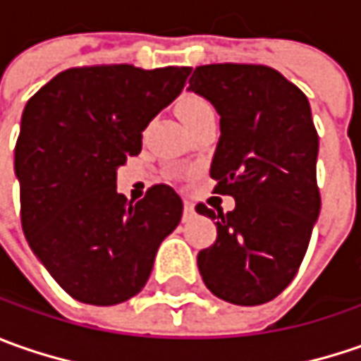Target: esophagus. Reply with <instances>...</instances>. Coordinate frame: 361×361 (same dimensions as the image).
<instances>
[{
	"instance_id": "obj_1",
	"label": "esophagus",
	"mask_w": 361,
	"mask_h": 361,
	"mask_svg": "<svg viewBox=\"0 0 361 361\" xmlns=\"http://www.w3.org/2000/svg\"><path fill=\"white\" fill-rule=\"evenodd\" d=\"M195 215V207H192V202L185 201V216H192Z\"/></svg>"
}]
</instances>
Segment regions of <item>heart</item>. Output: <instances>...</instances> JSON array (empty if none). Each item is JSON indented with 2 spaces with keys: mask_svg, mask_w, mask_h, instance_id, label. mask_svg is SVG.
I'll return each instance as SVG.
<instances>
[{
  "mask_svg": "<svg viewBox=\"0 0 361 361\" xmlns=\"http://www.w3.org/2000/svg\"><path fill=\"white\" fill-rule=\"evenodd\" d=\"M176 110H178V116L183 118V122L187 124L188 128L195 126L197 122H201L202 118L215 114L213 104H211L207 98L199 96V94H185V96L178 100Z\"/></svg>",
  "mask_w": 361,
  "mask_h": 361,
  "instance_id": "1",
  "label": "heart"
}]
</instances>
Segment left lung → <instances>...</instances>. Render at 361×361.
I'll return each instance as SVG.
<instances>
[{
    "mask_svg": "<svg viewBox=\"0 0 361 361\" xmlns=\"http://www.w3.org/2000/svg\"><path fill=\"white\" fill-rule=\"evenodd\" d=\"M188 90L221 114L211 178L235 199L229 213L195 207L216 219V241L197 257L202 281L235 305L267 303L298 275L322 207L307 96L263 63L199 66Z\"/></svg>",
    "mask_w": 361,
    "mask_h": 361,
    "instance_id": "obj_1",
    "label": "left lung"
}]
</instances>
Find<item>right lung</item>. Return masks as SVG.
I'll use <instances>...</instances> for the list:
<instances>
[{"label": "right lung", "instance_id": "right-lung-1", "mask_svg": "<svg viewBox=\"0 0 361 361\" xmlns=\"http://www.w3.org/2000/svg\"><path fill=\"white\" fill-rule=\"evenodd\" d=\"M188 74V66L70 68L23 108L16 142L21 229L49 275L82 303L134 298L180 223L173 187L154 185L132 204L116 192V169L140 152L142 130Z\"/></svg>", "mask_w": 361, "mask_h": 361}]
</instances>
